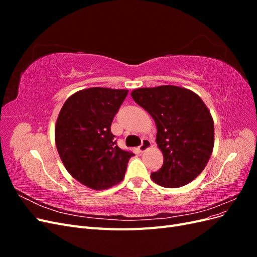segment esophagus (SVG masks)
Here are the masks:
<instances>
[{"mask_svg":"<svg viewBox=\"0 0 257 257\" xmlns=\"http://www.w3.org/2000/svg\"><path fill=\"white\" fill-rule=\"evenodd\" d=\"M152 147V144H151V142L149 141V139H143V143H142V145L138 147V150H139V152H145L146 150H148V149H150V148Z\"/></svg>","mask_w":257,"mask_h":257,"instance_id":"esophagus-1","label":"esophagus"}]
</instances>
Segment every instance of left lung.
Wrapping results in <instances>:
<instances>
[{"label":"left lung","instance_id":"obj_1","mask_svg":"<svg viewBox=\"0 0 257 257\" xmlns=\"http://www.w3.org/2000/svg\"><path fill=\"white\" fill-rule=\"evenodd\" d=\"M132 97L152 116L157 144L164 157L151 179L165 188L189 184L205 169L214 146V123L195 92L178 85L132 91Z\"/></svg>","mask_w":257,"mask_h":257}]
</instances>
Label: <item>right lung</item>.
<instances>
[{
	"mask_svg": "<svg viewBox=\"0 0 257 257\" xmlns=\"http://www.w3.org/2000/svg\"><path fill=\"white\" fill-rule=\"evenodd\" d=\"M128 91L89 88L69 96L59 112L54 139L64 167L93 190L121 182L133 152L115 145L110 131L113 116Z\"/></svg>",
	"mask_w": 257,
	"mask_h": 257,
	"instance_id": "add662e5",
	"label": "right lung"
}]
</instances>
